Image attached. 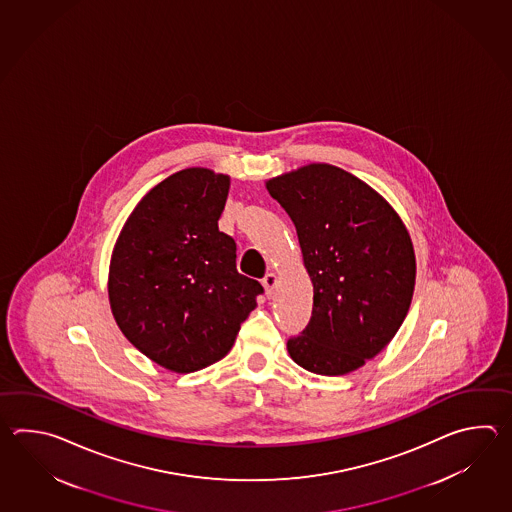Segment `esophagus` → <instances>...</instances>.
Segmentation results:
<instances>
[{
    "mask_svg": "<svg viewBox=\"0 0 512 512\" xmlns=\"http://www.w3.org/2000/svg\"><path fill=\"white\" fill-rule=\"evenodd\" d=\"M276 283H278V276H276L274 272H267V274H265V278L261 280V285H263V289H265V294H267V296H271L272 291H274V287H276Z\"/></svg>",
    "mask_w": 512,
    "mask_h": 512,
    "instance_id": "1",
    "label": "esophagus"
}]
</instances>
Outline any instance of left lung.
<instances>
[{"instance_id": "8db88e82", "label": "left lung", "mask_w": 512, "mask_h": 512, "mask_svg": "<svg viewBox=\"0 0 512 512\" xmlns=\"http://www.w3.org/2000/svg\"><path fill=\"white\" fill-rule=\"evenodd\" d=\"M293 219L313 283V315L287 342L316 375H348L386 348L412 304L414 245L397 210L359 177L327 163L265 181Z\"/></svg>"}]
</instances>
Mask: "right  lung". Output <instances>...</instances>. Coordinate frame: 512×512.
Masks as SVG:
<instances>
[{"label": "right lung", "mask_w": 512, "mask_h": 512, "mask_svg": "<svg viewBox=\"0 0 512 512\" xmlns=\"http://www.w3.org/2000/svg\"><path fill=\"white\" fill-rule=\"evenodd\" d=\"M230 175L192 166L131 210L111 252L109 307L122 335L174 373L203 370L234 346L263 287L236 271L218 221Z\"/></svg>", "instance_id": "obj_1"}]
</instances>
